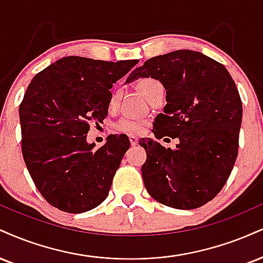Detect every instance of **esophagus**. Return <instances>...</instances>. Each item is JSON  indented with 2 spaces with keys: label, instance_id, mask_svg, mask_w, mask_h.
<instances>
[{
  "label": "esophagus",
  "instance_id": "obj_1",
  "mask_svg": "<svg viewBox=\"0 0 263 263\" xmlns=\"http://www.w3.org/2000/svg\"><path fill=\"white\" fill-rule=\"evenodd\" d=\"M128 138H129V143H131V145H136V144H137V142H138L137 136H135V135H129V136H128Z\"/></svg>",
  "mask_w": 263,
  "mask_h": 263
}]
</instances>
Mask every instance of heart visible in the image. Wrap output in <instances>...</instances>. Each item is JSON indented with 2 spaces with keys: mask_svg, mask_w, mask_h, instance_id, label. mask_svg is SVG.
<instances>
[{
  "mask_svg": "<svg viewBox=\"0 0 263 263\" xmlns=\"http://www.w3.org/2000/svg\"><path fill=\"white\" fill-rule=\"evenodd\" d=\"M162 87V83L159 81L154 80V78L151 77H144L138 80L137 82V88L138 90L141 91L143 96L149 99V97L153 94V91L157 89V88ZM120 100V90L119 88L112 90L111 96H110L109 99V107L110 109H115L118 106ZM145 126V122L142 121L140 119H135V118H122L120 121L116 123V129L119 132H123V134H140V132L143 131Z\"/></svg>",
  "mask_w": 263,
  "mask_h": 263,
  "instance_id": "1",
  "label": "heart"
}]
</instances>
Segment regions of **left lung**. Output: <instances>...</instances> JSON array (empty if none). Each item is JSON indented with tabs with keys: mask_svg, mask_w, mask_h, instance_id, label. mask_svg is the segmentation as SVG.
<instances>
[{
	"mask_svg": "<svg viewBox=\"0 0 263 263\" xmlns=\"http://www.w3.org/2000/svg\"><path fill=\"white\" fill-rule=\"evenodd\" d=\"M140 77L166 90L164 112L153 122L156 138H179L175 149L152 138L140 142L145 189L167 207H201L219 194L238 157L242 104L235 82L222 63L191 50L147 60L126 82Z\"/></svg>",
	"mask_w": 263,
	"mask_h": 263,
	"instance_id": "left-lung-1",
	"label": "left lung"
}]
</instances>
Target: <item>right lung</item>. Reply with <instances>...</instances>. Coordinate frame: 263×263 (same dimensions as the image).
<instances>
[{
	"label": "right lung",
	"instance_id": "1",
	"mask_svg": "<svg viewBox=\"0 0 263 263\" xmlns=\"http://www.w3.org/2000/svg\"><path fill=\"white\" fill-rule=\"evenodd\" d=\"M137 63L67 56L28 85L20 106L22 153L41 196L60 211L83 213L109 195L128 137L110 135L94 149L87 134L106 118L112 83Z\"/></svg>",
	"mask_w": 263,
	"mask_h": 263
}]
</instances>
